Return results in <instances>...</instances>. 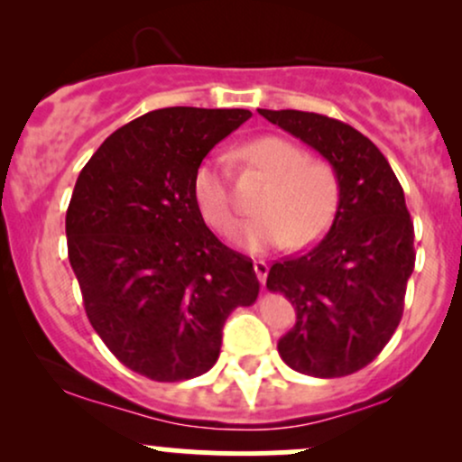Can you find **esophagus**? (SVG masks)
Listing matches in <instances>:
<instances>
[{"mask_svg":"<svg viewBox=\"0 0 462 462\" xmlns=\"http://www.w3.org/2000/svg\"><path fill=\"white\" fill-rule=\"evenodd\" d=\"M254 272H256L261 284H264V280H267V273H269V264L264 261H254Z\"/></svg>","mask_w":462,"mask_h":462,"instance_id":"esophagus-1","label":"esophagus"}]
</instances>
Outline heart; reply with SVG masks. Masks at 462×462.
Listing matches in <instances>:
<instances>
[{
	"label": "heart",
	"instance_id": "heart-1",
	"mask_svg": "<svg viewBox=\"0 0 462 462\" xmlns=\"http://www.w3.org/2000/svg\"><path fill=\"white\" fill-rule=\"evenodd\" d=\"M238 156L269 178L256 206L261 215L241 227L243 247L249 252H267L284 243L304 247L328 230L341 198L330 162L312 161L298 143L273 134L249 141ZM193 199L217 232L230 235L235 230L236 217L221 158H208L195 169Z\"/></svg>",
	"mask_w": 462,
	"mask_h": 462
}]
</instances>
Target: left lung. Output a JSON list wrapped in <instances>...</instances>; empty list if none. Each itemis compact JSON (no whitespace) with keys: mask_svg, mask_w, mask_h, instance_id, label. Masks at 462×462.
<instances>
[{"mask_svg":"<svg viewBox=\"0 0 462 462\" xmlns=\"http://www.w3.org/2000/svg\"><path fill=\"white\" fill-rule=\"evenodd\" d=\"M332 164L341 198L328 235L300 256L273 263L267 289L298 321L278 341L291 369L341 378L383 352L404 312L415 269V227L383 152L352 125L301 110H258Z\"/></svg>","mask_w":462,"mask_h":462,"instance_id":"obj_1","label":"left lung"}]
</instances>
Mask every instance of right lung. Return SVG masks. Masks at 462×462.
Listing matches in <instances>:
<instances>
[{"label":"right lung","mask_w":462,"mask_h":462,"mask_svg":"<svg viewBox=\"0 0 462 462\" xmlns=\"http://www.w3.org/2000/svg\"><path fill=\"white\" fill-rule=\"evenodd\" d=\"M249 116L152 110L99 145L69 201V263L88 321L125 367L156 383L206 374L227 315L258 298L252 258L226 247L193 199L195 169Z\"/></svg>","instance_id":"right-lung-1"}]
</instances>
